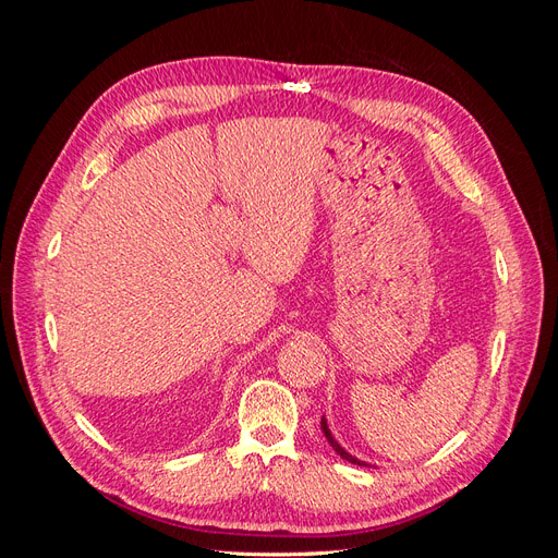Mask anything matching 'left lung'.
I'll list each match as a JSON object with an SVG mask.
<instances>
[{"label": "left lung", "mask_w": 558, "mask_h": 558, "mask_svg": "<svg viewBox=\"0 0 558 558\" xmlns=\"http://www.w3.org/2000/svg\"><path fill=\"white\" fill-rule=\"evenodd\" d=\"M320 430H324V435H326V440L330 442V447H332L337 453H340L344 461H349V463H356V465H365L363 461H359V459H356V456H351L349 451H344L340 445H337V440H335L332 433H330V428H328V421H326V418H320Z\"/></svg>", "instance_id": "left-lung-1"}]
</instances>
